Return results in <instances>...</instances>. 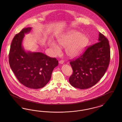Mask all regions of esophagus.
<instances>
[{"mask_svg":"<svg viewBox=\"0 0 122 122\" xmlns=\"http://www.w3.org/2000/svg\"><path fill=\"white\" fill-rule=\"evenodd\" d=\"M64 60H60V61H59V64H64Z\"/></svg>","mask_w":122,"mask_h":122,"instance_id":"1","label":"esophagus"}]
</instances>
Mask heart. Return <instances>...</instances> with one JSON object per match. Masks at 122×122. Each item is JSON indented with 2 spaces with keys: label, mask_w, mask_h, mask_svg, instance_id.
Returning <instances> with one entry per match:
<instances>
[{
  "label": "heart",
  "mask_w": 122,
  "mask_h": 122,
  "mask_svg": "<svg viewBox=\"0 0 122 122\" xmlns=\"http://www.w3.org/2000/svg\"><path fill=\"white\" fill-rule=\"evenodd\" d=\"M59 44L66 47V53L71 58H75L81 55L89 43V38L87 36L75 30L59 37L58 39ZM54 52L58 54L60 52V47L58 44L52 42L51 44Z\"/></svg>",
  "instance_id": "1"
}]
</instances>
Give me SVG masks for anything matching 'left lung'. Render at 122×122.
Here are the masks:
<instances>
[{
    "mask_svg": "<svg viewBox=\"0 0 122 122\" xmlns=\"http://www.w3.org/2000/svg\"><path fill=\"white\" fill-rule=\"evenodd\" d=\"M98 41L89 46L80 57L70 61L73 74L69 82L73 87L89 88L104 75L110 60V45L108 39L100 32Z\"/></svg>",
    "mask_w": 122,
    "mask_h": 122,
    "instance_id": "8db88e82",
    "label": "left lung"
}]
</instances>
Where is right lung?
Here are the masks:
<instances>
[{"mask_svg": "<svg viewBox=\"0 0 122 122\" xmlns=\"http://www.w3.org/2000/svg\"><path fill=\"white\" fill-rule=\"evenodd\" d=\"M25 28L16 34L12 41L9 64L19 82L26 87L39 89L45 86L51 78L58 60L40 52H26L22 46L25 34L31 30Z\"/></svg>", "mask_w": 122, "mask_h": 122, "instance_id": "obj_1", "label": "right lung"}]
</instances>
